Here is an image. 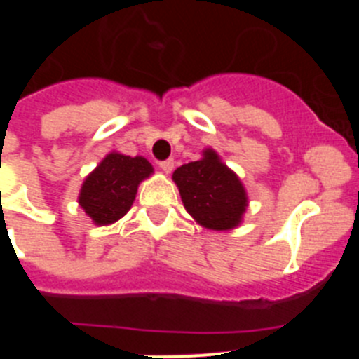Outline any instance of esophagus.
Wrapping results in <instances>:
<instances>
[{"instance_id": "1", "label": "esophagus", "mask_w": 359, "mask_h": 359, "mask_svg": "<svg viewBox=\"0 0 359 359\" xmlns=\"http://www.w3.org/2000/svg\"><path fill=\"white\" fill-rule=\"evenodd\" d=\"M160 169L163 170L165 174L172 172V170H174V160H172V158H169V160L160 161Z\"/></svg>"}]
</instances>
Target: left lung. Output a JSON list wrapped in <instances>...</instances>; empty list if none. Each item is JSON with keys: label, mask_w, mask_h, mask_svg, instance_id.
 I'll use <instances>...</instances> for the list:
<instances>
[{"label": "left lung", "mask_w": 359, "mask_h": 359, "mask_svg": "<svg viewBox=\"0 0 359 359\" xmlns=\"http://www.w3.org/2000/svg\"><path fill=\"white\" fill-rule=\"evenodd\" d=\"M187 212L210 230H230L241 223L248 199L239 177L221 163L212 149L201 160L190 161L174 170Z\"/></svg>", "instance_id": "left-lung-1"}]
</instances>
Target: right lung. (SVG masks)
I'll use <instances>...</instances> for the list:
<instances>
[{"label":"right lung","instance_id":"1","mask_svg":"<svg viewBox=\"0 0 359 359\" xmlns=\"http://www.w3.org/2000/svg\"><path fill=\"white\" fill-rule=\"evenodd\" d=\"M152 172L142 156H123L111 152L86 177L79 203L97 224H111L128 214L135 201L138 183Z\"/></svg>","mask_w":359,"mask_h":359}]
</instances>
